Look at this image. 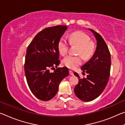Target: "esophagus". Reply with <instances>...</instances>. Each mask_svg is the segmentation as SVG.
I'll list each match as a JSON object with an SVG mask.
<instances>
[{
	"instance_id": "1",
	"label": "esophagus",
	"mask_w": 125,
	"mask_h": 125,
	"mask_svg": "<svg viewBox=\"0 0 125 125\" xmlns=\"http://www.w3.org/2000/svg\"><path fill=\"white\" fill-rule=\"evenodd\" d=\"M69 74H70V75H74L73 72L72 71H69Z\"/></svg>"
}]
</instances>
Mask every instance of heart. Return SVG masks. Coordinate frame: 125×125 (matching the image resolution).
Wrapping results in <instances>:
<instances>
[{
  "mask_svg": "<svg viewBox=\"0 0 125 125\" xmlns=\"http://www.w3.org/2000/svg\"><path fill=\"white\" fill-rule=\"evenodd\" d=\"M90 41V37L85 33L80 31H75L72 33L69 36V41L71 44L79 46L77 54L80 55L76 56L68 55L66 56L62 61L63 65L68 68L74 69L82 64L81 55L84 59L89 58L94 53L95 51L94 44ZM57 47L59 52L62 56H64L67 53L68 43L64 37H61L59 40Z\"/></svg>",
  "mask_w": 125,
  "mask_h": 125,
  "instance_id": "b5f03b06",
  "label": "heart"
}]
</instances>
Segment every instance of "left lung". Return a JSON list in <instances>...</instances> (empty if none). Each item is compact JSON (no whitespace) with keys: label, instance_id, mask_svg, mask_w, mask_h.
Wrapping results in <instances>:
<instances>
[{"label":"left lung","instance_id":"1","mask_svg":"<svg viewBox=\"0 0 125 125\" xmlns=\"http://www.w3.org/2000/svg\"><path fill=\"white\" fill-rule=\"evenodd\" d=\"M89 30L96 39V47L92 57L81 67L83 72L88 73L87 77L81 79L77 73H74L79 79L74 93L84 101L94 100L103 93L108 82L111 68L110 53L104 40L95 31Z\"/></svg>","mask_w":125,"mask_h":125}]
</instances>
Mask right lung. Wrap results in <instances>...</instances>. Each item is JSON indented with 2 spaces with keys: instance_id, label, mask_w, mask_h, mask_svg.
Wrapping results in <instances>:
<instances>
[{
  "instance_id": "1",
  "label": "right lung",
  "mask_w": 125,
  "mask_h": 125,
  "mask_svg": "<svg viewBox=\"0 0 125 125\" xmlns=\"http://www.w3.org/2000/svg\"><path fill=\"white\" fill-rule=\"evenodd\" d=\"M65 25L47 27L38 33L27 48L25 73L30 89L37 99L48 101L56 95L61 82L69 75L68 68L49 69L60 64L58 43L67 30ZM54 68V67H53Z\"/></svg>"
}]
</instances>
